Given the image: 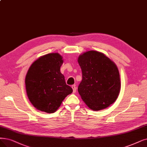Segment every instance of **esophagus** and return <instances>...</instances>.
I'll list each match as a JSON object with an SVG mask.
<instances>
[{
  "mask_svg": "<svg viewBox=\"0 0 147 147\" xmlns=\"http://www.w3.org/2000/svg\"><path fill=\"white\" fill-rule=\"evenodd\" d=\"M72 89H73V92H74V93H75L76 91H77V88H76L75 86V85L72 86Z\"/></svg>",
  "mask_w": 147,
  "mask_h": 147,
  "instance_id": "1",
  "label": "esophagus"
}]
</instances>
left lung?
I'll return each mask as SVG.
<instances>
[{
    "label": "left lung",
    "instance_id": "obj_1",
    "mask_svg": "<svg viewBox=\"0 0 147 147\" xmlns=\"http://www.w3.org/2000/svg\"><path fill=\"white\" fill-rule=\"evenodd\" d=\"M78 62L83 75L78 91L87 106L98 111L115 102L121 90L119 73L115 63L95 51L81 54Z\"/></svg>",
    "mask_w": 147,
    "mask_h": 147
}]
</instances>
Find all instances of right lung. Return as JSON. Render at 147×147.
<instances>
[{
	"instance_id": "obj_1",
	"label": "right lung",
	"mask_w": 147,
	"mask_h": 147,
	"mask_svg": "<svg viewBox=\"0 0 147 147\" xmlns=\"http://www.w3.org/2000/svg\"><path fill=\"white\" fill-rule=\"evenodd\" d=\"M63 57L58 53L40 57L29 67L25 78L26 90L31 104L38 110L52 113L73 90L60 72Z\"/></svg>"
}]
</instances>
